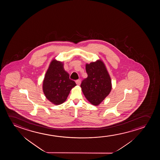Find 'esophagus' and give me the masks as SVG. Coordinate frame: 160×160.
Returning a JSON list of instances; mask_svg holds the SVG:
<instances>
[{
    "label": "esophagus",
    "mask_w": 160,
    "mask_h": 160,
    "mask_svg": "<svg viewBox=\"0 0 160 160\" xmlns=\"http://www.w3.org/2000/svg\"><path fill=\"white\" fill-rule=\"evenodd\" d=\"M76 83H77V85H80L81 80H77V81H76Z\"/></svg>",
    "instance_id": "esophagus-1"
}]
</instances>
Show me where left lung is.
<instances>
[{"label": "left lung", "mask_w": 160, "mask_h": 160, "mask_svg": "<svg viewBox=\"0 0 160 160\" xmlns=\"http://www.w3.org/2000/svg\"><path fill=\"white\" fill-rule=\"evenodd\" d=\"M86 71L88 77L82 81L81 90L88 101L92 105L97 106L111 92V78L101 59L86 64Z\"/></svg>", "instance_id": "1"}]
</instances>
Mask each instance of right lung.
Returning a JSON list of instances; mask_svg holds the SVG:
<instances>
[{
  "label": "right lung",
  "mask_w": 160,
  "mask_h": 160,
  "mask_svg": "<svg viewBox=\"0 0 160 160\" xmlns=\"http://www.w3.org/2000/svg\"><path fill=\"white\" fill-rule=\"evenodd\" d=\"M62 62L55 58L51 61L45 75L42 91L46 98L55 105L64 103L72 88L77 85L69 79Z\"/></svg>",
  "instance_id": "obj_1"
}]
</instances>
